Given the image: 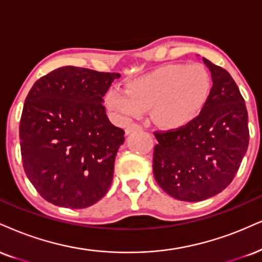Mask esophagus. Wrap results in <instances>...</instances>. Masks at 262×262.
Wrapping results in <instances>:
<instances>
[{
	"label": "esophagus",
	"mask_w": 262,
	"mask_h": 262,
	"mask_svg": "<svg viewBox=\"0 0 262 262\" xmlns=\"http://www.w3.org/2000/svg\"><path fill=\"white\" fill-rule=\"evenodd\" d=\"M141 129V125L137 124V123H132V124H128L127 127H125V134H130L133 133V132H137V130H140Z\"/></svg>",
	"instance_id": "1"
}]
</instances>
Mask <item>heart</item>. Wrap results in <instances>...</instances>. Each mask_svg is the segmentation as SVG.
<instances>
[{
	"instance_id": "b5f03b06",
	"label": "heart",
	"mask_w": 262,
	"mask_h": 262,
	"mask_svg": "<svg viewBox=\"0 0 262 262\" xmlns=\"http://www.w3.org/2000/svg\"><path fill=\"white\" fill-rule=\"evenodd\" d=\"M212 81L200 63H173L135 79L128 90L113 89L105 102L122 119L139 117L150 111L157 127L173 130L194 121L206 105Z\"/></svg>"
}]
</instances>
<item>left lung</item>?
<instances>
[{
	"instance_id": "1",
	"label": "left lung",
	"mask_w": 262,
	"mask_h": 262,
	"mask_svg": "<svg viewBox=\"0 0 262 262\" xmlns=\"http://www.w3.org/2000/svg\"><path fill=\"white\" fill-rule=\"evenodd\" d=\"M212 88L200 115L185 127L155 132L154 176L167 194L201 201L233 181L249 145L248 111L231 74L209 59Z\"/></svg>"
}]
</instances>
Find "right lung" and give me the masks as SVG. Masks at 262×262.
I'll list each match as a JSON object with an SVG mask.
<instances>
[{"instance_id": "add662e5", "label": "right lung", "mask_w": 262, "mask_h": 262, "mask_svg": "<svg viewBox=\"0 0 262 262\" xmlns=\"http://www.w3.org/2000/svg\"><path fill=\"white\" fill-rule=\"evenodd\" d=\"M119 77L66 66L30 89L19 125L21 160L49 203L85 209L108 191L124 130L110 122L102 103Z\"/></svg>"}]
</instances>
